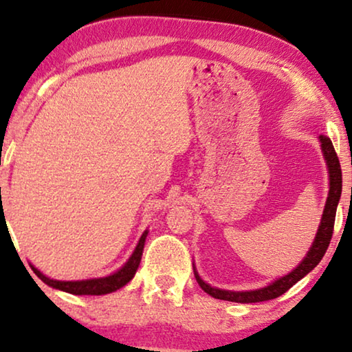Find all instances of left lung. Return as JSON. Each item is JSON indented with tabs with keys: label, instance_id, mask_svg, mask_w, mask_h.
<instances>
[{
	"label": "left lung",
	"instance_id": "8db88e82",
	"mask_svg": "<svg viewBox=\"0 0 352 352\" xmlns=\"http://www.w3.org/2000/svg\"><path fill=\"white\" fill-rule=\"evenodd\" d=\"M320 139V147L324 152L327 168H329V177H330V190L329 197H327L324 214H322L320 226L317 229L316 239L312 242V247L305 256V259L293 269L290 274L283 276L272 283H269L267 287L258 288V290H250V292H230V290H221V288H214L201 280L199 274L194 269L195 278L201 287V290L208 293L210 296L216 298V300H226V301H234V302H259V301H267L274 300V298L280 296L285 293L288 288H292L298 280H301L306 274H309L317 264L320 263V259L324 258V254L329 248L331 235H333V226H335V214H336V206H338L340 197H341V166L338 155H336L335 147L331 141L327 136H319Z\"/></svg>",
	"mask_w": 352,
	"mask_h": 352
}]
</instances>
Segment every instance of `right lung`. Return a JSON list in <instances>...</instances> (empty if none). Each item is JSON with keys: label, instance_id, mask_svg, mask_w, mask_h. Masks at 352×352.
I'll return each instance as SVG.
<instances>
[{"label": "right lung", "instance_id": "add662e5", "mask_svg": "<svg viewBox=\"0 0 352 352\" xmlns=\"http://www.w3.org/2000/svg\"><path fill=\"white\" fill-rule=\"evenodd\" d=\"M146 237H147V230L141 235V239H139V242L136 245V248H134L131 258L124 263V266L122 269H118L117 272H113L112 276H107V277L88 278V280L64 282V280H54V278L46 277L45 274H41L36 267H33L32 264H30V267H32V271L46 283V285L57 288V290L72 293V295H107V293H112L115 290H118V288L124 287L134 277V274H136L138 267H139V263H141Z\"/></svg>", "mask_w": 352, "mask_h": 352}]
</instances>
